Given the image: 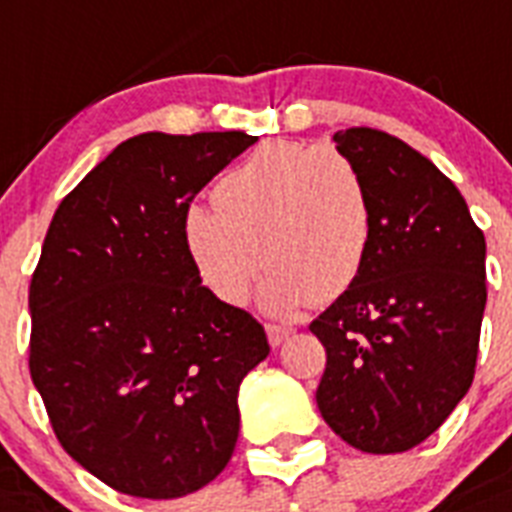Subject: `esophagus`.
Here are the masks:
<instances>
[{
  "label": "esophagus",
  "mask_w": 512,
  "mask_h": 512,
  "mask_svg": "<svg viewBox=\"0 0 512 512\" xmlns=\"http://www.w3.org/2000/svg\"><path fill=\"white\" fill-rule=\"evenodd\" d=\"M265 334H268V342L273 344V347H281V344L294 334V328L281 326V323H268V326H265Z\"/></svg>",
  "instance_id": "1"
}]
</instances>
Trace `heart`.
<instances>
[{"instance_id": "1", "label": "heart", "mask_w": 512, "mask_h": 512, "mask_svg": "<svg viewBox=\"0 0 512 512\" xmlns=\"http://www.w3.org/2000/svg\"><path fill=\"white\" fill-rule=\"evenodd\" d=\"M213 199L215 207H186L184 244L220 302L244 305L263 265L270 273L260 302L278 315L328 305L363 276L376 226L373 197L339 149L260 144L220 176Z\"/></svg>"}]
</instances>
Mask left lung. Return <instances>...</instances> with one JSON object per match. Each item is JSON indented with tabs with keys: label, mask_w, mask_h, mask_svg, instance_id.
<instances>
[{
	"label": "left lung",
	"mask_w": 512,
	"mask_h": 512,
	"mask_svg": "<svg viewBox=\"0 0 512 512\" xmlns=\"http://www.w3.org/2000/svg\"><path fill=\"white\" fill-rule=\"evenodd\" d=\"M373 197L363 276L310 323L326 347L315 400L355 450L405 452L471 389L486 307V242L429 157L376 128L334 134Z\"/></svg>",
	"instance_id": "obj_1"
}]
</instances>
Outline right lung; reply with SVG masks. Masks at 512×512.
Masks as SVG:
<instances>
[{"label": "right lung", "instance_id": "1", "mask_svg": "<svg viewBox=\"0 0 512 512\" xmlns=\"http://www.w3.org/2000/svg\"><path fill=\"white\" fill-rule=\"evenodd\" d=\"M257 136L139 134L62 199L33 270L31 378L62 450L131 497L176 500L239 439L263 326L202 286L184 213Z\"/></svg>", "mask_w": 512, "mask_h": 512}]
</instances>
